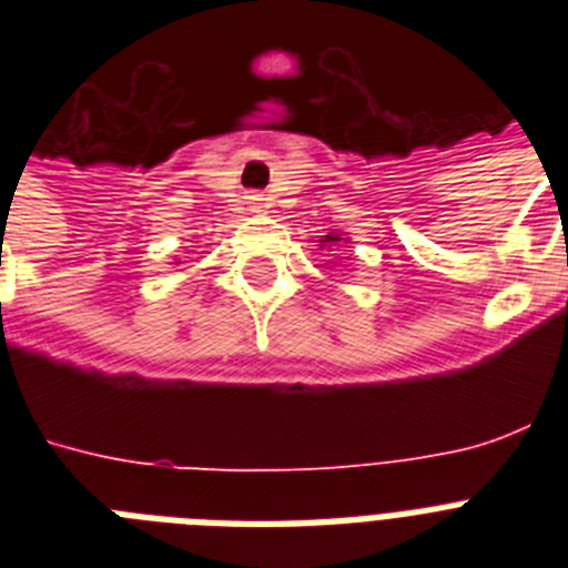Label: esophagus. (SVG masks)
<instances>
[{
    "label": "esophagus",
    "mask_w": 568,
    "mask_h": 568,
    "mask_svg": "<svg viewBox=\"0 0 568 568\" xmlns=\"http://www.w3.org/2000/svg\"><path fill=\"white\" fill-rule=\"evenodd\" d=\"M250 207L261 210V199H258V195H253V199H250Z\"/></svg>",
    "instance_id": "esophagus-1"
}]
</instances>
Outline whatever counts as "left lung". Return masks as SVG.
Masks as SVG:
<instances>
[{"mask_svg": "<svg viewBox=\"0 0 568 568\" xmlns=\"http://www.w3.org/2000/svg\"><path fill=\"white\" fill-rule=\"evenodd\" d=\"M341 241H346L344 235H341V233H329V235H324V239H321L318 247H321V250H324V247H333V244H341Z\"/></svg>", "mask_w": 568, "mask_h": 568, "instance_id": "obj_1", "label": "left lung"}]
</instances>
